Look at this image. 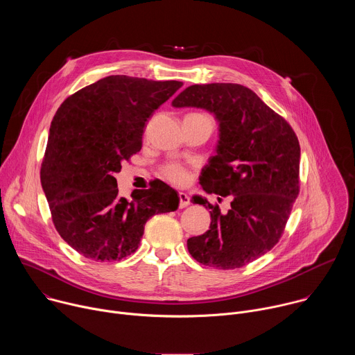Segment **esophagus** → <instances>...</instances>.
Returning a JSON list of instances; mask_svg holds the SVG:
<instances>
[{"label": "esophagus", "mask_w": 355, "mask_h": 355, "mask_svg": "<svg viewBox=\"0 0 355 355\" xmlns=\"http://www.w3.org/2000/svg\"><path fill=\"white\" fill-rule=\"evenodd\" d=\"M178 198H180V208H187L189 205V196L187 193L180 192Z\"/></svg>", "instance_id": "esophagus-1"}]
</instances>
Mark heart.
Returning a JSON list of instances; mask_svg holds the SVG:
<instances>
[{
  "label": "heart",
  "instance_id": "heart-1",
  "mask_svg": "<svg viewBox=\"0 0 355 355\" xmlns=\"http://www.w3.org/2000/svg\"><path fill=\"white\" fill-rule=\"evenodd\" d=\"M162 174L163 177H166L168 181L174 182V184H178V185H182L188 181L189 178V173L178 166V164H167L162 168Z\"/></svg>",
  "mask_w": 355,
  "mask_h": 355
}]
</instances>
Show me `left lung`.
<instances>
[{"mask_svg":"<svg viewBox=\"0 0 355 355\" xmlns=\"http://www.w3.org/2000/svg\"><path fill=\"white\" fill-rule=\"evenodd\" d=\"M173 107L215 115L216 155L202 168L199 182L208 193L232 196L226 214L207 198L193 196V204L211 209L212 222L208 232L188 239L189 254L219 270L247 266L284 233L299 193L297 137L282 116L240 84L191 85L174 98Z\"/></svg>","mask_w":355,"mask_h":355,"instance_id":"8db88e82","label":"left lung"}]
</instances>
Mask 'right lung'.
I'll return each instance as SVG.
<instances>
[{"label": "right lung", "instance_id": "obj_1", "mask_svg": "<svg viewBox=\"0 0 355 355\" xmlns=\"http://www.w3.org/2000/svg\"><path fill=\"white\" fill-rule=\"evenodd\" d=\"M181 81L110 76L70 95L49 130L40 182L56 230L85 259L119 261L137 250L146 222L178 208L163 181L119 196L115 174L141 148L146 122Z\"/></svg>", "mask_w": 355, "mask_h": 355}]
</instances>
